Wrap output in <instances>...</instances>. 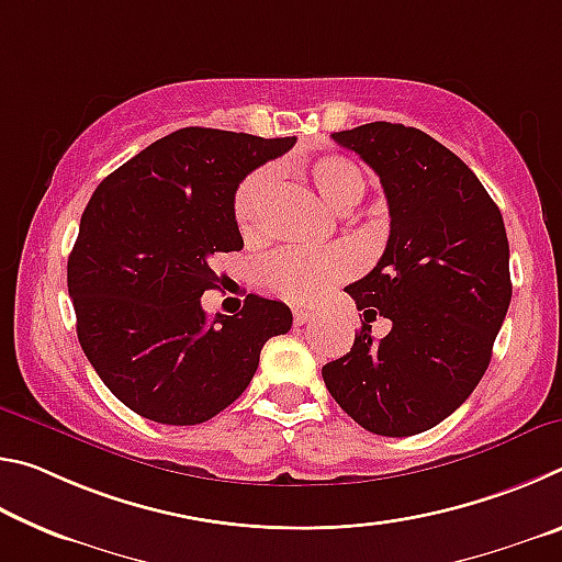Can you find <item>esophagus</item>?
I'll return each instance as SVG.
<instances>
[{
  "label": "esophagus",
  "instance_id": "34e87169",
  "mask_svg": "<svg viewBox=\"0 0 562 562\" xmlns=\"http://www.w3.org/2000/svg\"><path fill=\"white\" fill-rule=\"evenodd\" d=\"M315 317V312L312 310H302V307H297L292 312V319H294V325H307V322Z\"/></svg>",
  "mask_w": 562,
  "mask_h": 562
}]
</instances>
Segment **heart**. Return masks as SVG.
I'll return each instance as SVG.
<instances>
[{"mask_svg":"<svg viewBox=\"0 0 562 562\" xmlns=\"http://www.w3.org/2000/svg\"><path fill=\"white\" fill-rule=\"evenodd\" d=\"M297 176L304 183L337 211H349L361 201L367 190V176L355 160L329 154L310 160H300ZM278 183V170L262 166L252 170L235 190L233 217L245 240H260L268 223L270 198ZM357 258L347 245H335L327 250L304 252L284 250L272 255L258 268V282L265 290L290 302H312L325 294L331 284L345 280L355 270Z\"/></svg>","mask_w":562,"mask_h":562,"instance_id":"1","label":"heart"}]
</instances>
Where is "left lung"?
<instances>
[{"label":"left lung","mask_w":562,"mask_h":562,"mask_svg":"<svg viewBox=\"0 0 562 562\" xmlns=\"http://www.w3.org/2000/svg\"><path fill=\"white\" fill-rule=\"evenodd\" d=\"M331 138L382 180L392 231L376 268L347 288L364 322L322 379L367 431L422 434L488 369L513 292L506 225L473 170L429 133L374 121ZM376 316L393 322L379 342Z\"/></svg>","instance_id":"left-lung-1"}]
</instances>
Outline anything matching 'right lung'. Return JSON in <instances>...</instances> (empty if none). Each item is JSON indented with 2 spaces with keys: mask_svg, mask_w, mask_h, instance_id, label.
Returning <instances> with one entry per match:
<instances>
[{
  "mask_svg": "<svg viewBox=\"0 0 562 562\" xmlns=\"http://www.w3.org/2000/svg\"><path fill=\"white\" fill-rule=\"evenodd\" d=\"M180 128L101 180L66 265L76 335L101 382L144 418L203 424L240 396L288 304L247 294L240 315L207 319L213 258L243 250L233 198L243 178L294 146Z\"/></svg>",
  "mask_w": 562,
  "mask_h": 562,
  "instance_id": "1",
  "label": "right lung"
}]
</instances>
